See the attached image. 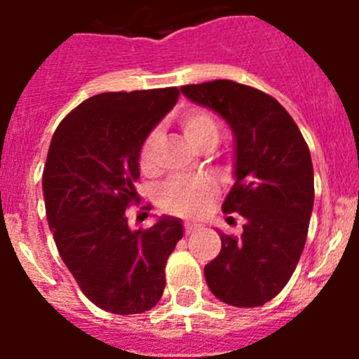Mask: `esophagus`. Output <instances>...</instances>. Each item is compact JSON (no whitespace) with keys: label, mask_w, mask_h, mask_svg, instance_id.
I'll return each mask as SVG.
<instances>
[{"label":"esophagus","mask_w":359,"mask_h":359,"mask_svg":"<svg viewBox=\"0 0 359 359\" xmlns=\"http://www.w3.org/2000/svg\"><path fill=\"white\" fill-rule=\"evenodd\" d=\"M183 228H185V233H187V236H190V233H194V231L199 230V224L185 223V224H183Z\"/></svg>","instance_id":"34e87169"}]
</instances>
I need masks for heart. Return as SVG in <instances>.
<instances>
[{"label": "heart", "mask_w": 359, "mask_h": 359, "mask_svg": "<svg viewBox=\"0 0 359 359\" xmlns=\"http://www.w3.org/2000/svg\"><path fill=\"white\" fill-rule=\"evenodd\" d=\"M180 129L185 140L196 151L212 149L219 140V122L210 111L203 107H190L180 116ZM161 136L151 131L145 136L138 154V165L144 174H154L158 170ZM217 196V183L210 177L199 180H170L158 192V205L169 214L180 217H198L207 210L208 205Z\"/></svg>", "instance_id": "1"}]
</instances>
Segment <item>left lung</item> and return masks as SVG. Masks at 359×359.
I'll return each mask as SVG.
<instances>
[{
    "label": "left lung",
    "instance_id": "8db88e82",
    "mask_svg": "<svg viewBox=\"0 0 359 359\" xmlns=\"http://www.w3.org/2000/svg\"><path fill=\"white\" fill-rule=\"evenodd\" d=\"M182 93L223 116L236 140V183L223 212L243 215V233L219 236L221 252L205 266L207 284L224 304L264 306L304 252L315 203L309 147L290 113L255 88L212 81L182 86Z\"/></svg>",
    "mask_w": 359,
    "mask_h": 359
}]
</instances>
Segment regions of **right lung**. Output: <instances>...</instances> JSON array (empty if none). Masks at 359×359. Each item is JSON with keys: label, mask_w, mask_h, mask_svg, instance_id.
I'll return each mask as SVG.
<instances>
[{"label": "right lung", "mask_w": 359, "mask_h": 359, "mask_svg": "<svg viewBox=\"0 0 359 359\" xmlns=\"http://www.w3.org/2000/svg\"><path fill=\"white\" fill-rule=\"evenodd\" d=\"M180 90L90 97L59 123L43 172L46 217L59 255L95 306L138 315L160 302L165 264L183 237L182 219L163 215L131 230L138 154L145 136L177 102Z\"/></svg>", "instance_id": "add662e5"}]
</instances>
